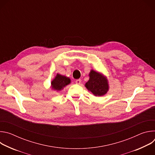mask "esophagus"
Returning a JSON list of instances; mask_svg holds the SVG:
<instances>
[{"label": "esophagus", "mask_w": 155, "mask_h": 155, "mask_svg": "<svg viewBox=\"0 0 155 155\" xmlns=\"http://www.w3.org/2000/svg\"><path fill=\"white\" fill-rule=\"evenodd\" d=\"M81 80L80 79H78V80H75V83H76V84H80L81 83Z\"/></svg>", "instance_id": "obj_1"}]
</instances>
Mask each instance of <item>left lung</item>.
I'll use <instances>...</instances> for the list:
<instances>
[{
	"label": "left lung",
	"mask_w": 155,
	"mask_h": 155,
	"mask_svg": "<svg viewBox=\"0 0 155 155\" xmlns=\"http://www.w3.org/2000/svg\"><path fill=\"white\" fill-rule=\"evenodd\" d=\"M89 80L84 84L86 89L95 96H102L109 90L108 81L102 73L93 69L89 74Z\"/></svg>",
	"instance_id": "obj_1"
}]
</instances>
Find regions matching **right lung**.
<instances>
[{
    "mask_svg": "<svg viewBox=\"0 0 155 155\" xmlns=\"http://www.w3.org/2000/svg\"><path fill=\"white\" fill-rule=\"evenodd\" d=\"M71 83L69 77L57 74L54 79L51 81L50 88L54 91H59L64 89L66 86Z\"/></svg>",
    "mask_w": 155,
    "mask_h": 155,
    "instance_id": "obj_1",
    "label": "right lung"
}]
</instances>
